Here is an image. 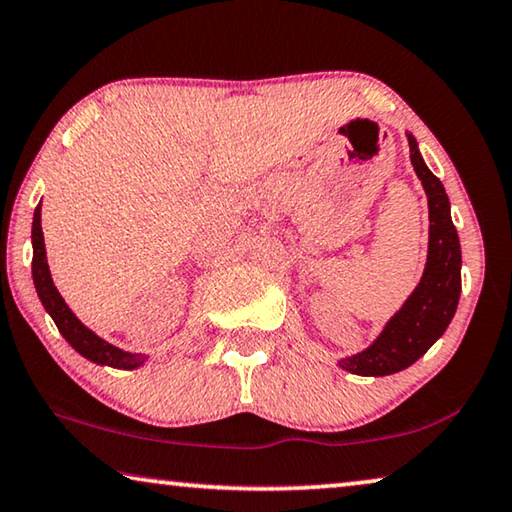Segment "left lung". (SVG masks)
<instances>
[{"instance_id": "8db88e82", "label": "left lung", "mask_w": 512, "mask_h": 512, "mask_svg": "<svg viewBox=\"0 0 512 512\" xmlns=\"http://www.w3.org/2000/svg\"><path fill=\"white\" fill-rule=\"evenodd\" d=\"M410 161L428 196V239L426 271L419 287L405 300L380 337L367 351L339 362V367L358 376H389L417 362L444 335L460 298V241L453 227L449 198L442 182L428 170L417 150L415 136L408 134Z\"/></svg>"}]
</instances>
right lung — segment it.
I'll return each instance as SVG.
<instances>
[{
    "instance_id": "1",
    "label": "right lung",
    "mask_w": 512,
    "mask_h": 512,
    "mask_svg": "<svg viewBox=\"0 0 512 512\" xmlns=\"http://www.w3.org/2000/svg\"><path fill=\"white\" fill-rule=\"evenodd\" d=\"M31 243H34V259H31V275H34V285L38 291L40 303L56 323V328L66 342L75 348L77 353L84 355L95 364H107V367L113 369H136L141 367L145 355L139 353H125L120 348L111 346L109 342H104L95 335L93 330H88L84 323H81L75 314L70 312V307L66 305V300L61 298L59 291H56L52 275H50V266H47V257H45V241H43V227H40V205L34 212V225H31Z\"/></svg>"
}]
</instances>
